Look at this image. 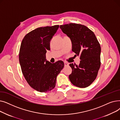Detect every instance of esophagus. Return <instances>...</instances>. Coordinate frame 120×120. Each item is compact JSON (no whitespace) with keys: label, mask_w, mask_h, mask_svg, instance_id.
I'll list each match as a JSON object with an SVG mask.
<instances>
[{"label":"esophagus","mask_w":120,"mask_h":120,"mask_svg":"<svg viewBox=\"0 0 120 120\" xmlns=\"http://www.w3.org/2000/svg\"><path fill=\"white\" fill-rule=\"evenodd\" d=\"M68 63L67 62H64V65H65V67H67V66H68Z\"/></svg>","instance_id":"1"}]
</instances>
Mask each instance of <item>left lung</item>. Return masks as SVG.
I'll return each mask as SVG.
<instances>
[{"instance_id":"8db88e82","label":"left lung","mask_w":120,"mask_h":120,"mask_svg":"<svg viewBox=\"0 0 120 120\" xmlns=\"http://www.w3.org/2000/svg\"><path fill=\"white\" fill-rule=\"evenodd\" d=\"M60 28L71 38L72 52L81 60L79 66L70 64L72 71L69 79L77 87L89 86L96 78L101 66V46L97 38L91 30L82 24L69 23Z\"/></svg>"}]
</instances>
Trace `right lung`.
<instances>
[{
  "instance_id": "right-lung-1",
  "label": "right lung",
  "mask_w": 120,
  "mask_h": 120,
  "mask_svg": "<svg viewBox=\"0 0 120 120\" xmlns=\"http://www.w3.org/2000/svg\"><path fill=\"white\" fill-rule=\"evenodd\" d=\"M59 27L36 28L25 35L21 44L19 60L22 73L29 85L40 92L54 89L57 76L64 67L62 61L52 64L46 59L50 41Z\"/></svg>"
}]
</instances>
